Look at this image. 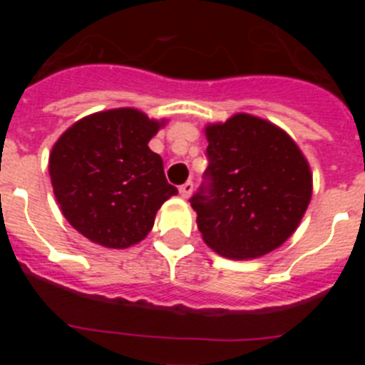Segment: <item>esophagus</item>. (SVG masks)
<instances>
[{
	"instance_id": "obj_1",
	"label": "esophagus",
	"mask_w": 365,
	"mask_h": 365,
	"mask_svg": "<svg viewBox=\"0 0 365 365\" xmlns=\"http://www.w3.org/2000/svg\"><path fill=\"white\" fill-rule=\"evenodd\" d=\"M179 192H180V195H182V197L188 199L190 195H192V192H193V182H192V180H186L185 185H180L179 186Z\"/></svg>"
}]
</instances>
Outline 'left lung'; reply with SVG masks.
Here are the masks:
<instances>
[{
    "label": "left lung",
    "mask_w": 365,
    "mask_h": 365,
    "mask_svg": "<svg viewBox=\"0 0 365 365\" xmlns=\"http://www.w3.org/2000/svg\"><path fill=\"white\" fill-rule=\"evenodd\" d=\"M206 138L205 182L190 199L202 240L230 259L272 252L311 201L307 159L278 125L247 113L206 125Z\"/></svg>",
    "instance_id": "obj_1"
}]
</instances>
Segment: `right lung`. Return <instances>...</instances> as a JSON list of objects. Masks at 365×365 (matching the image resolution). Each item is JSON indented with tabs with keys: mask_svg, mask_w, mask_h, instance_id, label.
Masks as SVG:
<instances>
[{
	"mask_svg": "<svg viewBox=\"0 0 365 365\" xmlns=\"http://www.w3.org/2000/svg\"><path fill=\"white\" fill-rule=\"evenodd\" d=\"M160 125L138 109H109L73 124L53 146L54 197L93 243L128 248L143 241L163 202L177 195L160 155L148 148Z\"/></svg>",
	"mask_w": 365,
	"mask_h": 365,
	"instance_id": "add662e5",
	"label": "right lung"
}]
</instances>
